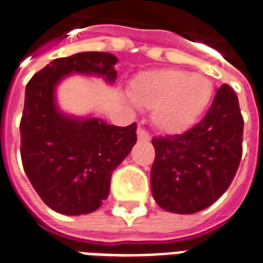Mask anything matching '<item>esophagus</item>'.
I'll return each mask as SVG.
<instances>
[{
	"label": "esophagus",
	"mask_w": 263,
	"mask_h": 263,
	"mask_svg": "<svg viewBox=\"0 0 263 263\" xmlns=\"http://www.w3.org/2000/svg\"><path fill=\"white\" fill-rule=\"evenodd\" d=\"M137 137H138V139H139V141H149V139H151L149 134L145 131V129H142V128H138Z\"/></svg>",
	"instance_id": "34e87169"
}]
</instances>
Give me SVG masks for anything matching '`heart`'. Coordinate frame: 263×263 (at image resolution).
I'll return each mask as SVG.
<instances>
[{
	"label": "heart",
	"instance_id": "1",
	"mask_svg": "<svg viewBox=\"0 0 263 263\" xmlns=\"http://www.w3.org/2000/svg\"><path fill=\"white\" fill-rule=\"evenodd\" d=\"M212 82L183 69H154L135 77L128 101L152 109V124L163 134L188 131L201 118L212 98Z\"/></svg>",
	"mask_w": 263,
	"mask_h": 263
}]
</instances>
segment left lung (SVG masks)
Wrapping results in <instances>:
<instances>
[{
  "label": "left lung",
  "instance_id": "obj_1",
  "mask_svg": "<svg viewBox=\"0 0 263 263\" xmlns=\"http://www.w3.org/2000/svg\"><path fill=\"white\" fill-rule=\"evenodd\" d=\"M242 132L238 97L223 84L198 125L181 135L154 138L151 189L158 205L186 215L221 198L239 166Z\"/></svg>",
  "mask_w": 263,
  "mask_h": 263
}]
</instances>
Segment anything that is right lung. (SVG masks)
Returning a JSON list of instances; mask_svg holds the SVG:
<instances>
[{
  "label": "right lung",
  "mask_w": 263,
  "mask_h": 263,
  "mask_svg": "<svg viewBox=\"0 0 263 263\" xmlns=\"http://www.w3.org/2000/svg\"><path fill=\"white\" fill-rule=\"evenodd\" d=\"M118 58L80 52L57 58L25 88L21 159L29 182L55 212L87 215L108 198L112 171L137 144V124L115 126L104 119L75 117L60 109L57 88L69 75L98 77L114 84Z\"/></svg>",
  "instance_id": "obj_1"
}]
</instances>
